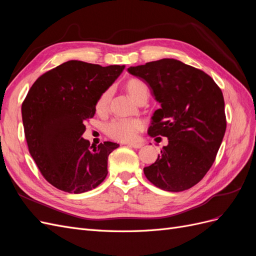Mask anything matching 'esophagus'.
<instances>
[{"instance_id":"esophagus-1","label":"esophagus","mask_w":256,"mask_h":256,"mask_svg":"<svg viewBox=\"0 0 256 256\" xmlns=\"http://www.w3.org/2000/svg\"><path fill=\"white\" fill-rule=\"evenodd\" d=\"M128 145L130 147H134V148H141V147L143 146L142 143H129Z\"/></svg>"}]
</instances>
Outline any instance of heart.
<instances>
[{"instance_id":"1","label":"heart","mask_w":256,"mask_h":256,"mask_svg":"<svg viewBox=\"0 0 256 256\" xmlns=\"http://www.w3.org/2000/svg\"><path fill=\"white\" fill-rule=\"evenodd\" d=\"M126 88L129 95L134 100L142 96L148 97V86L147 84L138 78H131L126 82ZM112 95L111 88H108L100 95L97 102V110L104 111L108 104L110 102ZM143 128V122L140 120H126V118H116L112 120L106 126V134L111 138L120 141H131L136 138V134Z\"/></svg>"}]
</instances>
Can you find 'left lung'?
<instances>
[{
  "mask_svg": "<svg viewBox=\"0 0 256 256\" xmlns=\"http://www.w3.org/2000/svg\"><path fill=\"white\" fill-rule=\"evenodd\" d=\"M128 72L148 84L161 104L147 132L168 138L154 164L144 168L146 178L166 191L190 189L212 168L226 134L221 88L203 70L174 58L129 67Z\"/></svg>",
  "mask_w": 256,
  "mask_h": 256,
  "instance_id": "8db88e82",
  "label": "left lung"
}]
</instances>
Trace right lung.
<instances>
[{
  "label": "right lung",
  "mask_w": 256,
  "mask_h": 256,
  "mask_svg": "<svg viewBox=\"0 0 256 256\" xmlns=\"http://www.w3.org/2000/svg\"><path fill=\"white\" fill-rule=\"evenodd\" d=\"M125 66L102 67L68 60L44 72L22 102V122L30 156L44 180L68 193L95 189L108 174V157L120 146L84 140L100 95Z\"/></svg>",
  "instance_id": "obj_1"
}]
</instances>
